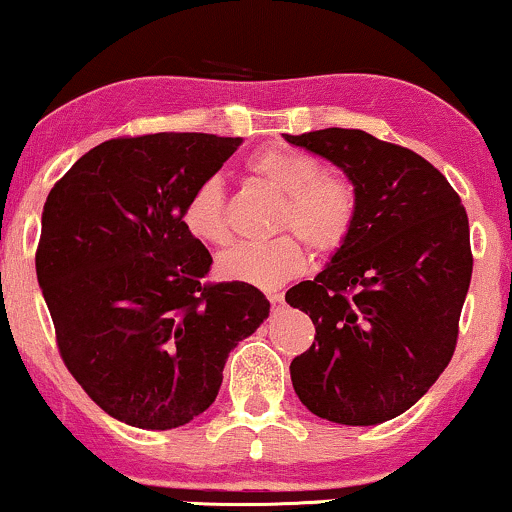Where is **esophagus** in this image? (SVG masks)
<instances>
[{
    "instance_id": "1",
    "label": "esophagus",
    "mask_w": 512,
    "mask_h": 512,
    "mask_svg": "<svg viewBox=\"0 0 512 512\" xmlns=\"http://www.w3.org/2000/svg\"><path fill=\"white\" fill-rule=\"evenodd\" d=\"M269 303H272L274 305V308H276V305H281V303H284V293H269Z\"/></svg>"
}]
</instances>
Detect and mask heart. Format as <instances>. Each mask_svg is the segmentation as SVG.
Instances as JSON below:
<instances>
[{"instance_id":"obj_1","label":"heart","mask_w":512,"mask_h":512,"mask_svg":"<svg viewBox=\"0 0 512 512\" xmlns=\"http://www.w3.org/2000/svg\"><path fill=\"white\" fill-rule=\"evenodd\" d=\"M248 170L281 195L276 231L267 243L238 245L221 257L216 269L226 281L276 289L305 269L308 243L317 255H334L351 238L358 219L356 185L344 175L322 173L320 161L289 146H272L248 158ZM185 231L199 243L223 248L231 243L226 192L216 175L199 180L182 204Z\"/></svg>"}]
</instances>
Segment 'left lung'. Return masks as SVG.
Segmentation results:
<instances>
[{"label":"left lung","mask_w":512,"mask_h":512,"mask_svg":"<svg viewBox=\"0 0 512 512\" xmlns=\"http://www.w3.org/2000/svg\"><path fill=\"white\" fill-rule=\"evenodd\" d=\"M284 137L342 168L358 192L344 248L286 291L315 325L313 346L291 361L293 390L320 419L383 424L414 407L455 354L474 264L467 211L404 146L342 127Z\"/></svg>","instance_id":"8db88e82"}]
</instances>
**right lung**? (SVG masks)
<instances>
[{"instance_id":"1","label":"right lung","mask_w":512,"mask_h":512,"mask_svg":"<svg viewBox=\"0 0 512 512\" xmlns=\"http://www.w3.org/2000/svg\"><path fill=\"white\" fill-rule=\"evenodd\" d=\"M240 137L158 132L98 144L50 190L35 274L57 349L117 421L168 431L211 407L240 339L267 320L255 286L207 279L182 204Z\"/></svg>"}]
</instances>
